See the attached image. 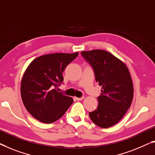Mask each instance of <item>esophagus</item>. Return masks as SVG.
Returning <instances> with one entry per match:
<instances>
[{"label": "esophagus", "mask_w": 155, "mask_h": 155, "mask_svg": "<svg viewBox=\"0 0 155 155\" xmlns=\"http://www.w3.org/2000/svg\"><path fill=\"white\" fill-rule=\"evenodd\" d=\"M74 99L77 101H81L84 99V97H75Z\"/></svg>", "instance_id": "34e87169"}]
</instances>
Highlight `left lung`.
<instances>
[{"label": "left lung", "mask_w": 155, "mask_h": 155, "mask_svg": "<svg viewBox=\"0 0 155 155\" xmlns=\"http://www.w3.org/2000/svg\"><path fill=\"white\" fill-rule=\"evenodd\" d=\"M94 71L101 86L95 110L89 113L91 120L102 128L117 123L126 114L133 100L134 88L125 64L109 52L92 50L81 53Z\"/></svg>", "instance_id": "obj_1"}]
</instances>
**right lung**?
<instances>
[{"instance_id": "obj_1", "label": "right lung", "mask_w": 155, "mask_h": 155, "mask_svg": "<svg viewBox=\"0 0 155 155\" xmlns=\"http://www.w3.org/2000/svg\"><path fill=\"white\" fill-rule=\"evenodd\" d=\"M74 54H51L37 58L25 71L21 85L23 103L35 118L52 123L63 116L73 99L56 90L63 81V72L78 56Z\"/></svg>"}]
</instances>
